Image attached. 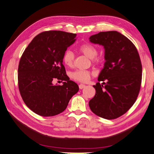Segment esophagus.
I'll list each match as a JSON object with an SVG mask.
<instances>
[{"instance_id":"1","label":"esophagus","mask_w":154,"mask_h":154,"mask_svg":"<svg viewBox=\"0 0 154 154\" xmlns=\"http://www.w3.org/2000/svg\"><path fill=\"white\" fill-rule=\"evenodd\" d=\"M85 87H86V86H85V85H83V84H80L79 85V87L80 89H83V88H84Z\"/></svg>"}]
</instances>
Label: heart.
<instances>
[{"mask_svg": "<svg viewBox=\"0 0 154 154\" xmlns=\"http://www.w3.org/2000/svg\"><path fill=\"white\" fill-rule=\"evenodd\" d=\"M79 51L83 54L88 58H91L92 63L94 65H100L103 62V58L102 56H98V49L95 46L91 44H82L78 47ZM63 63L67 67H72L74 62V55L70 51H66L63 53L62 57ZM92 73L88 70L77 69L70 73V77L73 80L86 83L90 79Z\"/></svg>", "mask_w": 154, "mask_h": 154, "instance_id": "heart-1", "label": "heart"}]
</instances>
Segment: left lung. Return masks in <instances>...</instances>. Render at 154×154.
Instances as JSON below:
<instances>
[{"label":"left lung","instance_id":"1","mask_svg":"<svg viewBox=\"0 0 154 154\" xmlns=\"http://www.w3.org/2000/svg\"><path fill=\"white\" fill-rule=\"evenodd\" d=\"M89 39L104 47L106 60L99 82L93 86L96 94L89 101V107L103 119H116L133 106L140 92L142 73L140 56L133 42L116 31L100 32Z\"/></svg>","mask_w":154,"mask_h":154}]
</instances>
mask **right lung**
I'll use <instances>...</instances> for the list:
<instances>
[{"label":"right lung","instance_id":"add662e5","mask_svg":"<svg viewBox=\"0 0 154 154\" xmlns=\"http://www.w3.org/2000/svg\"><path fill=\"white\" fill-rule=\"evenodd\" d=\"M76 34L62 31H44L33 38L21 56L18 66V87L24 103L43 117L56 116L67 108L79 91L70 81L62 57L74 43ZM55 79L64 80L54 85Z\"/></svg>","mask_w":154,"mask_h":154}]
</instances>
